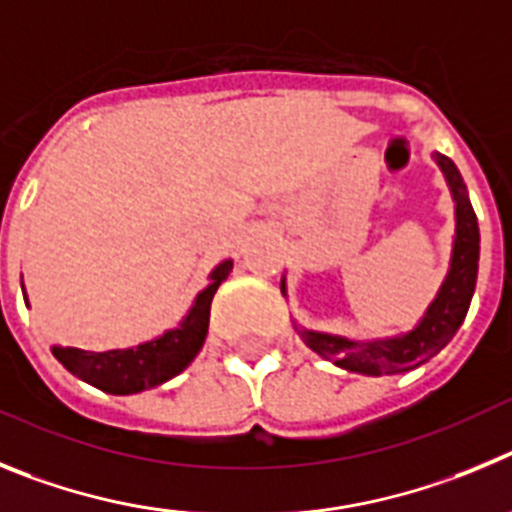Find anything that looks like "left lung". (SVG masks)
<instances>
[{
	"label": "left lung",
	"mask_w": 512,
	"mask_h": 512,
	"mask_svg": "<svg viewBox=\"0 0 512 512\" xmlns=\"http://www.w3.org/2000/svg\"><path fill=\"white\" fill-rule=\"evenodd\" d=\"M436 163L444 170L454 201H457V239H454V252H451L449 275L441 285L439 296L423 313L421 324L408 334L382 339V342H352L344 336L298 329L301 339L313 352L331 359L344 370L362 372V375H400V372L416 370L451 342V336L457 334L467 316L474 283H477L480 227H477V214L469 204L467 186L459 176L457 165L439 153H436ZM280 288L285 293V283Z\"/></svg>",
	"instance_id": "1"
}]
</instances>
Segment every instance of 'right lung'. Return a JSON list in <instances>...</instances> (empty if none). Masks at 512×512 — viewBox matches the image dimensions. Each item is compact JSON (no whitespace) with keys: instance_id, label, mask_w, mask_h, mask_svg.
Listing matches in <instances>:
<instances>
[{"instance_id":"right-lung-1","label":"right lung","mask_w":512,"mask_h":512,"mask_svg":"<svg viewBox=\"0 0 512 512\" xmlns=\"http://www.w3.org/2000/svg\"><path fill=\"white\" fill-rule=\"evenodd\" d=\"M229 273H232V260L216 265L214 273H211V283L196 296V303L191 306L186 319L181 321V326L165 331L160 339L145 342L135 349H109V352H86V349L55 344V359L71 375L81 377L104 393L130 395L155 388L160 382L186 370L191 359L204 347L206 331H209L211 298Z\"/></svg>"}]
</instances>
